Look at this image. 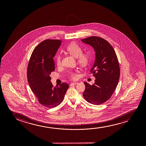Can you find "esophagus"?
<instances>
[{
  "label": "esophagus",
  "instance_id": "obj_1",
  "mask_svg": "<svg viewBox=\"0 0 146 146\" xmlns=\"http://www.w3.org/2000/svg\"><path fill=\"white\" fill-rule=\"evenodd\" d=\"M78 84L77 82H73V83H71L70 84V86H72V85H76V84Z\"/></svg>",
  "mask_w": 146,
  "mask_h": 146
}]
</instances>
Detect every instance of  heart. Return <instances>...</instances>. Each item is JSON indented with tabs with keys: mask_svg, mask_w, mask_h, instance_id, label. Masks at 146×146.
I'll use <instances>...</instances> for the list:
<instances>
[{
	"mask_svg": "<svg viewBox=\"0 0 146 146\" xmlns=\"http://www.w3.org/2000/svg\"><path fill=\"white\" fill-rule=\"evenodd\" d=\"M66 50L71 55L77 58L78 64L81 66L85 67L88 66L91 60V56L89 53L82 52V49L78 44L72 42L66 47ZM56 64L58 67L61 65V58L60 55L56 57ZM69 78L72 80H75L78 75L74 71H70L68 73Z\"/></svg>",
	"mask_w": 146,
	"mask_h": 146,
	"instance_id": "b5f03b06",
	"label": "heart"
}]
</instances>
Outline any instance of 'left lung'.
Instances as JSON below:
<instances>
[{
  "instance_id": "obj_1",
  "label": "left lung",
  "mask_w": 146,
  "mask_h": 146,
  "mask_svg": "<svg viewBox=\"0 0 146 146\" xmlns=\"http://www.w3.org/2000/svg\"><path fill=\"white\" fill-rule=\"evenodd\" d=\"M90 45L95 52V61L91 72L95 77V83L90 85L84 82L83 95L87 102L100 105L108 101L116 89L120 78V66L116 52L111 45L103 38L91 36L81 39Z\"/></svg>"
}]
</instances>
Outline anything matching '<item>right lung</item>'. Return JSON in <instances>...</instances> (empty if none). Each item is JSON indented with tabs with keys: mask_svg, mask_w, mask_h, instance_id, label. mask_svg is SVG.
Masks as SVG:
<instances>
[{
	"mask_svg": "<svg viewBox=\"0 0 146 146\" xmlns=\"http://www.w3.org/2000/svg\"><path fill=\"white\" fill-rule=\"evenodd\" d=\"M62 41L46 39L40 43L32 52L28 63L27 76L32 92L42 106L52 108L62 102L69 85L66 83L53 87L50 74L55 70L54 57Z\"/></svg>",
	"mask_w": 146,
	"mask_h": 146,
	"instance_id": "obj_1",
	"label": "right lung"
}]
</instances>
